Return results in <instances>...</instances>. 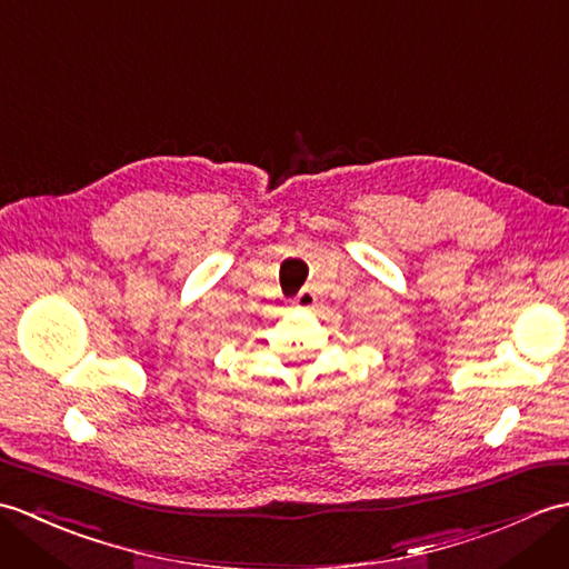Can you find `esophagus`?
Instances as JSON below:
<instances>
[{
	"label": "esophagus",
	"mask_w": 569,
	"mask_h": 569,
	"mask_svg": "<svg viewBox=\"0 0 569 569\" xmlns=\"http://www.w3.org/2000/svg\"><path fill=\"white\" fill-rule=\"evenodd\" d=\"M293 308H300V310H310L316 308V293L312 291H300L293 300H291Z\"/></svg>",
	"instance_id": "obj_1"
}]
</instances>
